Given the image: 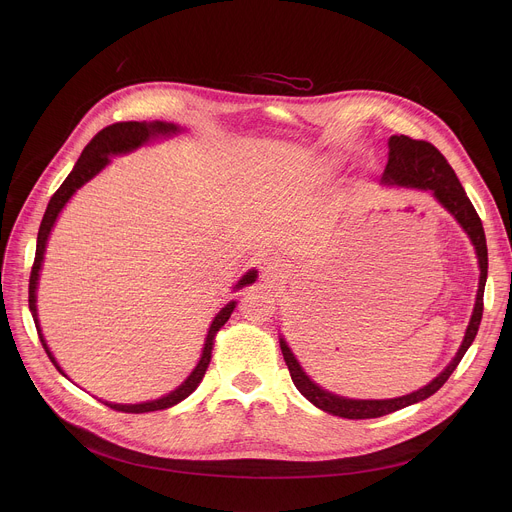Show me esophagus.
Segmentation results:
<instances>
[{
  "mask_svg": "<svg viewBox=\"0 0 512 512\" xmlns=\"http://www.w3.org/2000/svg\"><path fill=\"white\" fill-rule=\"evenodd\" d=\"M261 275L267 283H275L285 275V263L279 257H267L261 263Z\"/></svg>",
  "mask_w": 512,
  "mask_h": 512,
  "instance_id": "1",
  "label": "esophagus"
}]
</instances>
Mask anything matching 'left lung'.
Returning <instances> with one entry per match:
<instances>
[{"label": "left lung", "instance_id": "8db88e82", "mask_svg": "<svg viewBox=\"0 0 512 512\" xmlns=\"http://www.w3.org/2000/svg\"><path fill=\"white\" fill-rule=\"evenodd\" d=\"M381 184L385 186H399V188H413V190H429L433 198L440 202L454 218L458 225L464 229L468 239L472 241L478 257L480 267V279H478V291H476V304L468 322V328L464 332V340L456 352V356L450 360L448 367L437 375L433 381H429L425 387L403 395L395 399H350L340 397L336 393H330L328 389H322L318 383H314L308 373L302 369L296 354L291 352L285 338L279 336V346L285 358V364L289 369L291 381L298 387V391L318 409L344 417V419H371V417H383L393 411H399L403 407H409L413 403H419L427 397H431L435 391H440L444 383L450 379V375L456 371L462 356L474 342L478 334V326L482 320L484 310V285L488 275V249H486V237L482 229L480 216L476 214L470 198L466 196V190L462 188L456 172L448 164V160L433 148L427 141L411 139L407 135H391L389 137V160L381 178Z\"/></svg>", "mask_w": 512, "mask_h": 512}]
</instances>
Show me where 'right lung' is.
I'll use <instances>...</instances> for the list:
<instances>
[{
    "instance_id": "1",
    "label": "right lung",
    "mask_w": 512,
    "mask_h": 512,
    "mask_svg": "<svg viewBox=\"0 0 512 512\" xmlns=\"http://www.w3.org/2000/svg\"><path fill=\"white\" fill-rule=\"evenodd\" d=\"M184 129L176 123H166V121H123V123H113L109 127H105L103 131H99L91 143L87 145V148L83 150L81 158L77 160L75 168H72V172L66 176V180L60 184V188L54 192V196L50 198L48 206H46V212H44V218L40 223V231H38V241H36V257H34V265H32V273H30V287H28V304H30V312H32V318H34V324H36V330H38V336H40V342L48 354V358L52 360V364L56 367V371L66 377V373L60 369V364L56 362L54 354L50 352L46 340H44V334H42V328H40V320H38V306H36V291H38V279H40V271H42V263H44V253H46V245H48V237L58 221V216L62 212V208L66 206V202L75 196V192L79 188H83L89 180H93L105 166H109L111 158L113 156H123V154H131L135 152L137 148H141V145L145 143H152L160 137H172V135H178L182 133ZM257 279V269H249L233 287V291L237 289H243L247 287L249 283H255ZM237 308V302H229L221 308V312H218L208 328V334L204 338V346H202V354H200V360L196 367L192 369V373L174 389L170 391L168 395L164 397H158L154 401H143V403H109V401H103L107 407L115 409V411H123V413H150V411H160V409H168V407H174L178 405L180 401H184L188 395H192L196 391V387L200 385L208 364H210V358H212V348H214V338L218 334V330H221L233 310ZM101 401V399H99Z\"/></svg>"
}]
</instances>
